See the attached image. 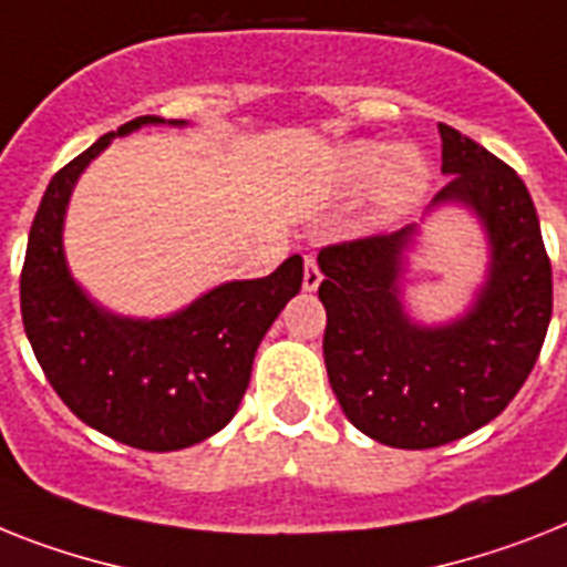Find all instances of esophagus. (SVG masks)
Segmentation results:
<instances>
[{
    "label": "esophagus",
    "mask_w": 567,
    "mask_h": 567,
    "mask_svg": "<svg viewBox=\"0 0 567 567\" xmlns=\"http://www.w3.org/2000/svg\"><path fill=\"white\" fill-rule=\"evenodd\" d=\"M318 284H321V269H318L316 257H307V260H303V289H307V292H316Z\"/></svg>",
    "instance_id": "obj_1"
}]
</instances>
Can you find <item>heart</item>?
I'll list each match as a JSON object with an SVG mask.
<instances>
[{
  "mask_svg": "<svg viewBox=\"0 0 567 567\" xmlns=\"http://www.w3.org/2000/svg\"><path fill=\"white\" fill-rule=\"evenodd\" d=\"M339 182L348 190H364L379 182L373 205H377V217L385 223L405 214L411 205H417L429 188V167L414 150L359 142L341 153Z\"/></svg>",
  "mask_w": 567,
  "mask_h": 567,
  "instance_id": "b5f03b06",
  "label": "heart"
}]
</instances>
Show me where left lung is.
Listing matches in <instances>:
<instances>
[{
	"label": "left lung",
	"mask_w": 567,
	"mask_h": 567,
	"mask_svg": "<svg viewBox=\"0 0 567 567\" xmlns=\"http://www.w3.org/2000/svg\"><path fill=\"white\" fill-rule=\"evenodd\" d=\"M437 130L452 179L432 208H470L489 243L470 310L434 327L405 312L400 284L417 226L318 251L336 400L359 432L394 449L443 446L498 417L530 377L554 310L550 260L525 182L452 126Z\"/></svg>",
	"instance_id": "left-lung-1"
}]
</instances>
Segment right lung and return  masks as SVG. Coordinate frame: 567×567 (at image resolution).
I'll return each instance as SVG.
<instances>
[{"label":"right lung","mask_w":567,"mask_h":567,"mask_svg":"<svg viewBox=\"0 0 567 567\" xmlns=\"http://www.w3.org/2000/svg\"><path fill=\"white\" fill-rule=\"evenodd\" d=\"M147 124L165 118L126 121L54 173L28 234L20 303L37 362L74 417L126 446L176 452L208 441L234 417L257 344L301 289L303 260L292 255L266 278L219 284L167 318L97 307L65 266V208L89 162L115 135Z\"/></svg>","instance_id":"obj_1"}]
</instances>
